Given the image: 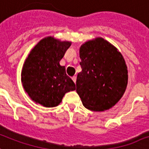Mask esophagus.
Masks as SVG:
<instances>
[{
	"label": "esophagus",
	"mask_w": 149,
	"mask_h": 149,
	"mask_svg": "<svg viewBox=\"0 0 149 149\" xmlns=\"http://www.w3.org/2000/svg\"><path fill=\"white\" fill-rule=\"evenodd\" d=\"M72 79L73 80V82L76 83V80H77V77H75V76H74V77H72Z\"/></svg>",
	"instance_id": "esophagus-1"
}]
</instances>
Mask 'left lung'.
Masks as SVG:
<instances>
[{
  "mask_svg": "<svg viewBox=\"0 0 149 149\" xmlns=\"http://www.w3.org/2000/svg\"><path fill=\"white\" fill-rule=\"evenodd\" d=\"M77 92L83 105L92 111H105L115 105L124 94L127 67L120 52L103 38L86 42L80 47Z\"/></svg>",
  "mask_w": 149,
  "mask_h": 149,
  "instance_id": "left-lung-1",
  "label": "left lung"
}]
</instances>
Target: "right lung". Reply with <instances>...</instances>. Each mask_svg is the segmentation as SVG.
Listing matches in <instances>:
<instances>
[{"mask_svg": "<svg viewBox=\"0 0 149 149\" xmlns=\"http://www.w3.org/2000/svg\"><path fill=\"white\" fill-rule=\"evenodd\" d=\"M71 43L51 37L41 40L25 62L22 72L23 87L32 100L45 107H54L65 94L76 90L74 82L59 62Z\"/></svg>", "mask_w": 149, "mask_h": 149, "instance_id": "1", "label": "right lung"}]
</instances>
